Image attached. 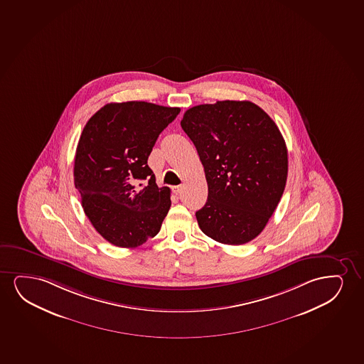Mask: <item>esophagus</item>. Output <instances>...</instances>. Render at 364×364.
Returning <instances> with one entry per match:
<instances>
[{
    "instance_id": "34e87169",
    "label": "esophagus",
    "mask_w": 364,
    "mask_h": 364,
    "mask_svg": "<svg viewBox=\"0 0 364 364\" xmlns=\"http://www.w3.org/2000/svg\"><path fill=\"white\" fill-rule=\"evenodd\" d=\"M171 190H173V193H174V194L176 195V196H178V195L181 194V190H183V186H181V185H178V186H173V188H171Z\"/></svg>"
}]
</instances>
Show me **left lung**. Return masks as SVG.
I'll list each match as a JSON object with an SVG mask.
<instances>
[{"instance_id": "left-lung-1", "label": "left lung", "mask_w": 364, "mask_h": 364, "mask_svg": "<svg viewBox=\"0 0 364 364\" xmlns=\"http://www.w3.org/2000/svg\"><path fill=\"white\" fill-rule=\"evenodd\" d=\"M203 163L208 201L198 227L215 241L240 246L264 230L282 198L288 149L273 119L250 101L194 106L181 119Z\"/></svg>"}]
</instances>
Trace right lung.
<instances>
[{
	"label": "right lung",
	"mask_w": 364,
	"mask_h": 364,
	"mask_svg": "<svg viewBox=\"0 0 364 364\" xmlns=\"http://www.w3.org/2000/svg\"><path fill=\"white\" fill-rule=\"evenodd\" d=\"M179 112V107L144 101L112 102L82 129L74 184L95 230L114 246L134 248L161 231L171 205L170 189L158 188L146 161Z\"/></svg>",
	"instance_id": "obj_1"
}]
</instances>
